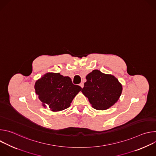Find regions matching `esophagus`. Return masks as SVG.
<instances>
[{"mask_svg": "<svg viewBox=\"0 0 156 156\" xmlns=\"http://www.w3.org/2000/svg\"><path fill=\"white\" fill-rule=\"evenodd\" d=\"M80 86H81V88H83V87H84V83H81L80 84Z\"/></svg>", "mask_w": 156, "mask_h": 156, "instance_id": "34e87169", "label": "esophagus"}]
</instances>
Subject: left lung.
Instances as JSON below:
<instances>
[{
	"mask_svg": "<svg viewBox=\"0 0 156 156\" xmlns=\"http://www.w3.org/2000/svg\"><path fill=\"white\" fill-rule=\"evenodd\" d=\"M86 78L81 92L94 108L106 110L117 102L122 92V86L114 76L94 70Z\"/></svg>",
	"mask_w": 156,
	"mask_h": 156,
	"instance_id": "1",
	"label": "left lung"
}]
</instances>
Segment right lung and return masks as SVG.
<instances>
[{
	"label": "right lung",
	"mask_w": 156,
	"mask_h": 156,
	"mask_svg": "<svg viewBox=\"0 0 156 156\" xmlns=\"http://www.w3.org/2000/svg\"><path fill=\"white\" fill-rule=\"evenodd\" d=\"M36 94L42 105L53 112L63 110L70 106L73 98L82 90L72 83L71 78L60 73H48L36 81Z\"/></svg>",
	"instance_id": "add662e5"
}]
</instances>
